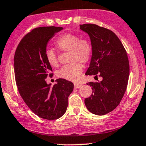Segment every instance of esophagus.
I'll list each match as a JSON object with an SVG mask.
<instances>
[{"instance_id": "esophagus-1", "label": "esophagus", "mask_w": 146, "mask_h": 146, "mask_svg": "<svg viewBox=\"0 0 146 146\" xmlns=\"http://www.w3.org/2000/svg\"><path fill=\"white\" fill-rule=\"evenodd\" d=\"M82 86V84H77V83L74 84V88H75V89H79V88L81 87Z\"/></svg>"}]
</instances>
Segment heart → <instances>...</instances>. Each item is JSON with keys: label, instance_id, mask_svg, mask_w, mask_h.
I'll use <instances>...</instances> for the list:
<instances>
[{"label": "heart", "instance_id": "1", "mask_svg": "<svg viewBox=\"0 0 146 146\" xmlns=\"http://www.w3.org/2000/svg\"><path fill=\"white\" fill-rule=\"evenodd\" d=\"M56 44L62 50L69 51L68 61L71 62L57 70V76L67 80L76 81L82 71L83 66L80 62L86 63L91 58L92 48L90 42L87 39H80L77 35L66 33L57 39ZM46 57L52 66L58 64L57 54L53 49L46 51Z\"/></svg>", "mask_w": 146, "mask_h": 146}]
</instances>
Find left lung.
Returning a JSON list of instances; mask_svg holds the SVG:
<instances>
[{
  "instance_id": "left-lung-1",
  "label": "left lung",
  "mask_w": 146,
  "mask_h": 146,
  "mask_svg": "<svg viewBox=\"0 0 146 146\" xmlns=\"http://www.w3.org/2000/svg\"><path fill=\"white\" fill-rule=\"evenodd\" d=\"M91 41L92 54L86 75L102 77L101 81L87 83L94 94L84 100L86 108L98 116L107 114L119 105L129 76L127 52L116 34L95 24L80 25Z\"/></svg>"
}]
</instances>
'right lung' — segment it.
<instances>
[{"instance_id":"right-lung-1","label":"right lung","mask_w":146,"mask_h":146,"mask_svg":"<svg viewBox=\"0 0 146 146\" xmlns=\"http://www.w3.org/2000/svg\"><path fill=\"white\" fill-rule=\"evenodd\" d=\"M62 30L55 26L34 29L21 39L14 55V75L21 96L35 114L47 120L64 114L73 90V84L66 80H56L53 86L45 80L52 70L46 57L47 44Z\"/></svg>"}]
</instances>
